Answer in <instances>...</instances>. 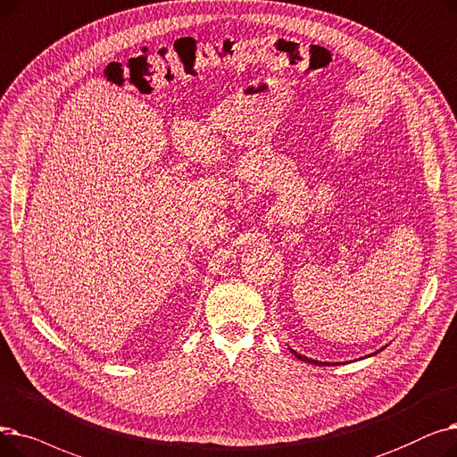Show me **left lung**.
Segmentation results:
<instances>
[{"label":"left lung","instance_id":"1","mask_svg":"<svg viewBox=\"0 0 457 457\" xmlns=\"http://www.w3.org/2000/svg\"><path fill=\"white\" fill-rule=\"evenodd\" d=\"M290 352H292V353H294V355H295V357H297L299 361H305V362H312V364H318V366H320V364H329V362H321V361H314V359H309V357H305V355H301V353H297V352H294V350H290ZM376 353H378V352H376ZM376 353H372V355H376Z\"/></svg>","mask_w":457,"mask_h":457}]
</instances>
